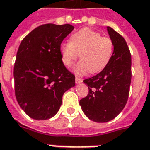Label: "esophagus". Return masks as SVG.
I'll return each mask as SVG.
<instances>
[{
    "label": "esophagus",
    "mask_w": 150,
    "mask_h": 150,
    "mask_svg": "<svg viewBox=\"0 0 150 150\" xmlns=\"http://www.w3.org/2000/svg\"><path fill=\"white\" fill-rule=\"evenodd\" d=\"M83 83V79L81 78H79V77H75V83L79 84V83Z\"/></svg>",
    "instance_id": "1"
}]
</instances>
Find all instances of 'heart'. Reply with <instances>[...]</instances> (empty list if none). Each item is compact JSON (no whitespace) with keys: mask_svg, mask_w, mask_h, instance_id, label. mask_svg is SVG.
Returning <instances> with one entry per match:
<instances>
[{"mask_svg":"<svg viewBox=\"0 0 150 150\" xmlns=\"http://www.w3.org/2000/svg\"><path fill=\"white\" fill-rule=\"evenodd\" d=\"M59 50L62 63L67 67L73 65L79 55L81 58L73 67L75 74L83 75L89 71L94 74L103 71L110 62L113 43L97 31L83 28L72 34L70 43H62Z\"/></svg>","mask_w":150,"mask_h":150,"instance_id":"heart-1","label":"heart"}]
</instances>
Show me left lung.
Here are the masks:
<instances>
[{
	"label": "left lung",
	"mask_w": 150,
	"mask_h": 150,
	"mask_svg": "<svg viewBox=\"0 0 150 150\" xmlns=\"http://www.w3.org/2000/svg\"><path fill=\"white\" fill-rule=\"evenodd\" d=\"M108 33L113 43V53L107 67L91 78L84 79L88 95L79 101L82 110L95 122L110 121L125 106L131 83V54L125 38L112 28Z\"/></svg>",
	"instance_id": "left-lung-1"
}]
</instances>
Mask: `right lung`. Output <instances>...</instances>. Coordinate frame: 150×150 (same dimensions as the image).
<instances>
[{
    "mask_svg": "<svg viewBox=\"0 0 150 150\" xmlns=\"http://www.w3.org/2000/svg\"><path fill=\"white\" fill-rule=\"evenodd\" d=\"M74 30L71 25L45 24L21 41L14 64L15 95L18 104L34 120L55 116L65 91L75 85V77L66 68L61 43Z\"/></svg>",
    "mask_w": 150,
    "mask_h": 150,
    "instance_id": "1",
    "label": "right lung"
}]
</instances>
